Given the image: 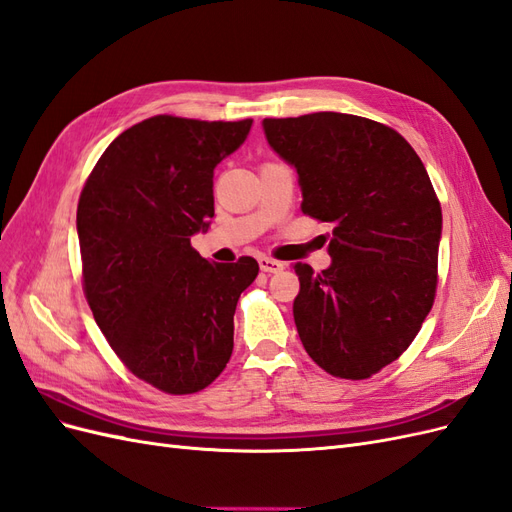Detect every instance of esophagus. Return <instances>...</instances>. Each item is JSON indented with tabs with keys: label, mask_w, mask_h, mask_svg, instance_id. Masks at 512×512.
<instances>
[{
	"label": "esophagus",
	"mask_w": 512,
	"mask_h": 512,
	"mask_svg": "<svg viewBox=\"0 0 512 512\" xmlns=\"http://www.w3.org/2000/svg\"><path fill=\"white\" fill-rule=\"evenodd\" d=\"M258 265H260V269L265 271V273H277V271L284 269V262L267 258V256H262V258L258 260Z\"/></svg>",
	"instance_id": "34e87169"
}]
</instances>
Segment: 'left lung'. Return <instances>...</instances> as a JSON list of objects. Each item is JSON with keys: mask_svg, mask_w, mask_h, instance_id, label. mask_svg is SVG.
I'll list each match as a JSON object with an SVG mask.
<instances>
[{"mask_svg": "<svg viewBox=\"0 0 512 512\" xmlns=\"http://www.w3.org/2000/svg\"><path fill=\"white\" fill-rule=\"evenodd\" d=\"M299 175L305 215L333 226L331 265H294V324L331 376L363 380L399 359L433 305L442 209L427 170L395 130L356 115L262 121Z\"/></svg>", "mask_w": 512, "mask_h": 512, "instance_id": "8db88e82", "label": "left lung"}]
</instances>
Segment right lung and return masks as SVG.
<instances>
[{
  "instance_id": "1",
  "label": "right lung",
  "mask_w": 512,
  "mask_h": 512,
  "mask_svg": "<svg viewBox=\"0 0 512 512\" xmlns=\"http://www.w3.org/2000/svg\"><path fill=\"white\" fill-rule=\"evenodd\" d=\"M252 119L158 115L106 147L76 209L83 286L100 331L134 376L170 395L203 391L232 354L235 309L258 275L190 239L213 218V170Z\"/></svg>"
}]
</instances>
